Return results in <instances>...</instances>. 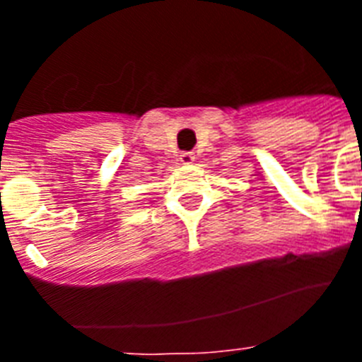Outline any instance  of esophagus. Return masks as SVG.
Masks as SVG:
<instances>
[{"label": "esophagus", "mask_w": 362, "mask_h": 362, "mask_svg": "<svg viewBox=\"0 0 362 362\" xmlns=\"http://www.w3.org/2000/svg\"><path fill=\"white\" fill-rule=\"evenodd\" d=\"M179 159H181V163H183V165H192V163H194V159H196V156H194V152H183Z\"/></svg>", "instance_id": "1"}]
</instances>
